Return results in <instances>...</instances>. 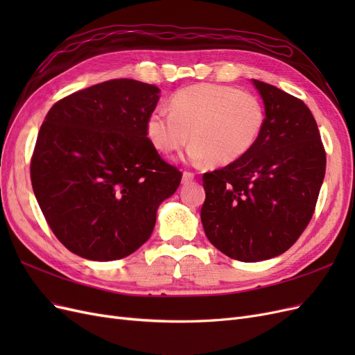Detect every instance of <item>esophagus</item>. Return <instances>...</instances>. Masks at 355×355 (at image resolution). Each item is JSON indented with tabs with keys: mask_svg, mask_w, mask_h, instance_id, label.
Instances as JSON below:
<instances>
[{
	"mask_svg": "<svg viewBox=\"0 0 355 355\" xmlns=\"http://www.w3.org/2000/svg\"><path fill=\"white\" fill-rule=\"evenodd\" d=\"M196 175L192 173V171H184V175H182V184H189V182L194 180Z\"/></svg>",
	"mask_w": 355,
	"mask_h": 355,
	"instance_id": "esophagus-1",
	"label": "esophagus"
}]
</instances>
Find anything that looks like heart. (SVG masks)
Returning a JSON list of instances; mask_svg holds the SVG:
<instances>
[{"instance_id":"1","label":"heart","mask_w":355,"mask_h":355,"mask_svg":"<svg viewBox=\"0 0 355 355\" xmlns=\"http://www.w3.org/2000/svg\"><path fill=\"white\" fill-rule=\"evenodd\" d=\"M168 106L148 115V137L163 154L179 151L191 137V163H234L254 146L265 125L261 99L230 85H189L171 96Z\"/></svg>"}]
</instances>
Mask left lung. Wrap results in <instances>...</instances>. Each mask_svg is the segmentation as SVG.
<instances>
[{"mask_svg":"<svg viewBox=\"0 0 355 355\" xmlns=\"http://www.w3.org/2000/svg\"><path fill=\"white\" fill-rule=\"evenodd\" d=\"M252 81L265 105L259 139L240 159L202 175L204 232L241 262L271 259L296 243L326 173V151L308 106L275 85Z\"/></svg>","mask_w":355,"mask_h":355,"instance_id":"8db88e82","label":"left lung"}]
</instances>
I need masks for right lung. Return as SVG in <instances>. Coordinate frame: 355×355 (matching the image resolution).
I'll list each match as a JSON object with an SVG mask.
<instances>
[{
  "mask_svg": "<svg viewBox=\"0 0 355 355\" xmlns=\"http://www.w3.org/2000/svg\"><path fill=\"white\" fill-rule=\"evenodd\" d=\"M158 94L130 78L105 81L56 102L40 128L31 158L35 198L58 240L84 259L136 252L180 184L146 133Z\"/></svg>",
  "mask_w": 355,
  "mask_h": 355,
  "instance_id": "obj_1",
  "label": "right lung"
}]
</instances>
